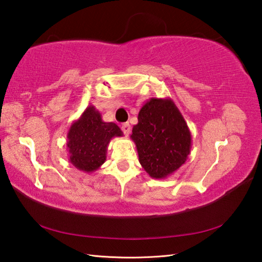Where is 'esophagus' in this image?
Listing matches in <instances>:
<instances>
[{"mask_svg":"<svg viewBox=\"0 0 262 262\" xmlns=\"http://www.w3.org/2000/svg\"><path fill=\"white\" fill-rule=\"evenodd\" d=\"M121 130L124 132L125 135H129V133H130V125H129V122H124V124L121 125Z\"/></svg>","mask_w":262,"mask_h":262,"instance_id":"34e87169","label":"esophagus"}]
</instances>
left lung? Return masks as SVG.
I'll list each match as a JSON object with an SVG mask.
<instances>
[{"label":"left lung","mask_w":262,"mask_h":262,"mask_svg":"<svg viewBox=\"0 0 262 262\" xmlns=\"http://www.w3.org/2000/svg\"><path fill=\"white\" fill-rule=\"evenodd\" d=\"M130 138L148 176L165 179L180 168L191 149V133L170 98H151L138 113Z\"/></svg>","instance_id":"obj_1"}]
</instances>
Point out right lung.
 <instances>
[{"mask_svg": "<svg viewBox=\"0 0 262 262\" xmlns=\"http://www.w3.org/2000/svg\"><path fill=\"white\" fill-rule=\"evenodd\" d=\"M121 136L122 132L115 122L103 121L99 110L89 105L69 129V161L85 173L97 171L105 162L110 141Z\"/></svg>", "mask_w": 262, "mask_h": 262, "instance_id": "1", "label": "right lung"}]
</instances>
